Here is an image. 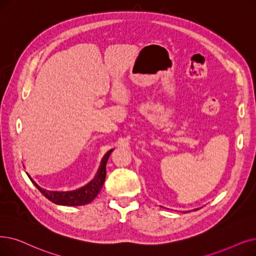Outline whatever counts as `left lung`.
<instances>
[{
    "mask_svg": "<svg viewBox=\"0 0 256 256\" xmlns=\"http://www.w3.org/2000/svg\"><path fill=\"white\" fill-rule=\"evenodd\" d=\"M194 210H196V209H194Z\"/></svg>",
    "mask_w": 256,
    "mask_h": 256,
    "instance_id": "8db88e82",
    "label": "left lung"
}]
</instances>
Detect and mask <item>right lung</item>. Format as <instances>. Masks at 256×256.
I'll return each instance as SVG.
<instances>
[{
	"instance_id": "1",
	"label": "right lung",
	"mask_w": 256,
	"mask_h": 256,
	"mask_svg": "<svg viewBox=\"0 0 256 256\" xmlns=\"http://www.w3.org/2000/svg\"><path fill=\"white\" fill-rule=\"evenodd\" d=\"M112 152H113V150H110L104 154V157L102 158L100 165H99V168L97 170V174L94 176V179L88 182L86 185L78 188V190H71V192L48 190H46V188L40 186L34 180L32 179L29 174H27L29 176V179L31 180V182L36 185L38 190L52 203L62 205V206L86 205L88 203H91L102 190L104 180H106V162H108V159Z\"/></svg>"
}]
</instances>
